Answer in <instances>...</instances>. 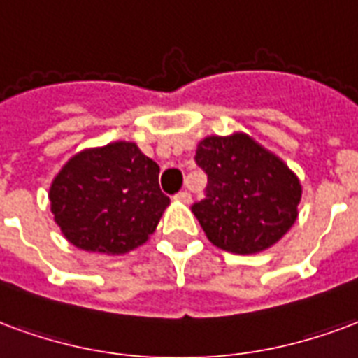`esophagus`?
<instances>
[{"instance_id":"34e87169","label":"esophagus","mask_w":358,"mask_h":358,"mask_svg":"<svg viewBox=\"0 0 358 358\" xmlns=\"http://www.w3.org/2000/svg\"><path fill=\"white\" fill-rule=\"evenodd\" d=\"M174 199L180 201V203H192V193L189 192H180L174 195Z\"/></svg>"}]
</instances>
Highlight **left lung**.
<instances>
[{
	"mask_svg": "<svg viewBox=\"0 0 358 358\" xmlns=\"http://www.w3.org/2000/svg\"><path fill=\"white\" fill-rule=\"evenodd\" d=\"M195 163L208 184L205 199L192 210L214 246L233 254L262 252L294 226L300 180L248 134L206 136L197 145Z\"/></svg>",
	"mask_w": 358,
	"mask_h": 358,
	"instance_id": "1",
	"label": "left lung"
}]
</instances>
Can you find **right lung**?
<instances>
[{"mask_svg":"<svg viewBox=\"0 0 358 358\" xmlns=\"http://www.w3.org/2000/svg\"><path fill=\"white\" fill-rule=\"evenodd\" d=\"M55 222L81 250L125 254L155 231L171 199L159 189V165L134 142L83 150L49 189Z\"/></svg>","mask_w":358,"mask_h":358,"instance_id":"obj_1","label":"right lung"}]
</instances>
